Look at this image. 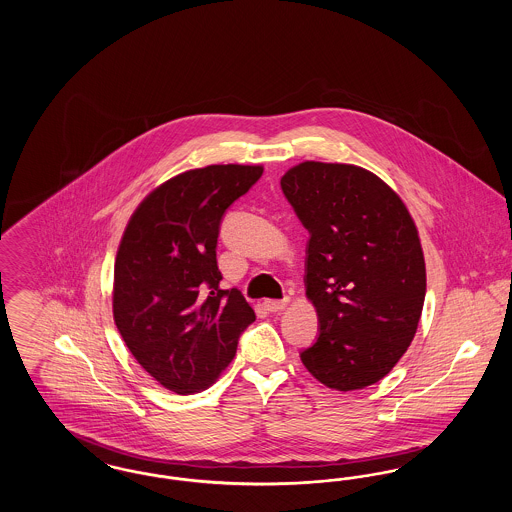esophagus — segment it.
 I'll return each instance as SVG.
<instances>
[{"instance_id": "1", "label": "esophagus", "mask_w": 512, "mask_h": 512, "mask_svg": "<svg viewBox=\"0 0 512 512\" xmlns=\"http://www.w3.org/2000/svg\"><path fill=\"white\" fill-rule=\"evenodd\" d=\"M265 309H267L268 313H280V311H284L286 307H288V299H265Z\"/></svg>"}]
</instances>
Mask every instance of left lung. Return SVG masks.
<instances>
[{"label": "left lung", "mask_w": 512, "mask_h": 512, "mask_svg": "<svg viewBox=\"0 0 512 512\" xmlns=\"http://www.w3.org/2000/svg\"><path fill=\"white\" fill-rule=\"evenodd\" d=\"M280 186L309 230L305 286L320 334L301 361L332 390H363L397 365L422 315L426 265L413 217L355 165L305 161Z\"/></svg>", "instance_id": "8db88e82"}]
</instances>
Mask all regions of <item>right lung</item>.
I'll use <instances>...</instances> for the list:
<instances>
[{"mask_svg": "<svg viewBox=\"0 0 512 512\" xmlns=\"http://www.w3.org/2000/svg\"><path fill=\"white\" fill-rule=\"evenodd\" d=\"M261 174V165L182 172L147 195L122 234L115 324L134 359L174 393L215 384L255 320L242 293L220 290L217 238L226 209Z\"/></svg>", "mask_w": 512, "mask_h": 512, "instance_id": "right-lung-1", "label": "right lung"}]
</instances>
